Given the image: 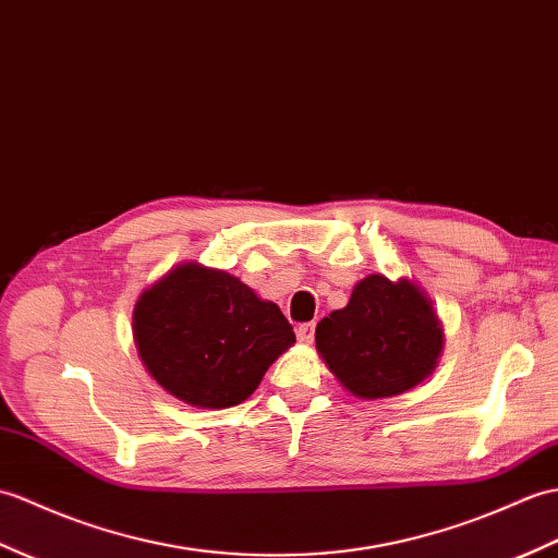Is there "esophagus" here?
Returning a JSON list of instances; mask_svg holds the SVG:
<instances>
[{"label": "esophagus", "mask_w": 558, "mask_h": 558, "mask_svg": "<svg viewBox=\"0 0 558 558\" xmlns=\"http://www.w3.org/2000/svg\"><path fill=\"white\" fill-rule=\"evenodd\" d=\"M314 335H316V326H314V323H302V326L296 328V340L304 342V344L314 342Z\"/></svg>", "instance_id": "esophagus-1"}]
</instances>
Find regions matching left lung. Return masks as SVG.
Listing matches in <instances>:
<instances>
[{
    "label": "left lung",
    "mask_w": 558,
    "mask_h": 558,
    "mask_svg": "<svg viewBox=\"0 0 558 558\" xmlns=\"http://www.w3.org/2000/svg\"><path fill=\"white\" fill-rule=\"evenodd\" d=\"M445 332L416 282L373 274L352 300L316 326V349L349 392L383 399L423 383L442 354Z\"/></svg>",
    "instance_id": "8db88e82"
}]
</instances>
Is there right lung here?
Here are the masks:
<instances>
[{
  "label": "right lung",
  "mask_w": 558,
  "mask_h": 558,
  "mask_svg": "<svg viewBox=\"0 0 558 558\" xmlns=\"http://www.w3.org/2000/svg\"><path fill=\"white\" fill-rule=\"evenodd\" d=\"M133 335L151 378L197 409L240 404L294 344L292 326L274 302L197 262L175 266L140 294Z\"/></svg>",
  "instance_id": "right-lung-1"
}]
</instances>
